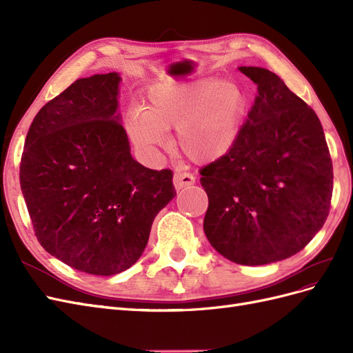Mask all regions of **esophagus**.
<instances>
[{
    "label": "esophagus",
    "instance_id": "34e87169",
    "mask_svg": "<svg viewBox=\"0 0 353 353\" xmlns=\"http://www.w3.org/2000/svg\"><path fill=\"white\" fill-rule=\"evenodd\" d=\"M194 183H196V176L191 172H183V170H179V172L174 175V185L176 190H183L188 185H193Z\"/></svg>",
    "mask_w": 353,
    "mask_h": 353
}]
</instances>
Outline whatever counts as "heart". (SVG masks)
I'll use <instances>...</instances> for the list:
<instances>
[{
  "instance_id": "1",
  "label": "heart",
  "mask_w": 353,
  "mask_h": 353,
  "mask_svg": "<svg viewBox=\"0 0 353 353\" xmlns=\"http://www.w3.org/2000/svg\"><path fill=\"white\" fill-rule=\"evenodd\" d=\"M237 85L216 79L160 82L150 91L148 110L126 117V132L141 152L166 143V130H178V145L194 162H213L236 143L244 110Z\"/></svg>"
}]
</instances>
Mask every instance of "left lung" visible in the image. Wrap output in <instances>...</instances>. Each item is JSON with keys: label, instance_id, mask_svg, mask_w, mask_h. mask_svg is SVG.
Instances as JSON below:
<instances>
[{"label": "left lung", "instance_id": "obj_1", "mask_svg": "<svg viewBox=\"0 0 353 353\" xmlns=\"http://www.w3.org/2000/svg\"><path fill=\"white\" fill-rule=\"evenodd\" d=\"M240 70L258 95L231 150L200 170L209 199L203 230L223 258L265 265L301 252L323 228L333 163L316 113L279 74Z\"/></svg>", "mask_w": 353, "mask_h": 353}]
</instances>
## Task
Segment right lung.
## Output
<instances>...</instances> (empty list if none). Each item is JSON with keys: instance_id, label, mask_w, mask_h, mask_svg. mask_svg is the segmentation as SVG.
<instances>
[{"instance_id": "right-lung-1", "label": "right lung", "mask_w": 353, "mask_h": 353, "mask_svg": "<svg viewBox=\"0 0 353 353\" xmlns=\"http://www.w3.org/2000/svg\"><path fill=\"white\" fill-rule=\"evenodd\" d=\"M116 72L74 81L32 122L20 187L39 244L72 268L119 274L140 259L157 213L176 196L172 170L131 156Z\"/></svg>"}]
</instances>
